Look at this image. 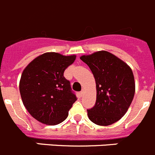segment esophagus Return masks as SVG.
Returning <instances> with one entry per match:
<instances>
[{
  "label": "esophagus",
  "instance_id": "1",
  "mask_svg": "<svg viewBox=\"0 0 155 155\" xmlns=\"http://www.w3.org/2000/svg\"><path fill=\"white\" fill-rule=\"evenodd\" d=\"M79 94H80V96L83 97V94H84V90H83V91H82L81 92L79 93Z\"/></svg>",
  "mask_w": 155,
  "mask_h": 155
}]
</instances>
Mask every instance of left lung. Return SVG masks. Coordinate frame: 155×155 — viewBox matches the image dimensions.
<instances>
[{"instance_id": "obj_1", "label": "left lung", "mask_w": 155, "mask_h": 155, "mask_svg": "<svg viewBox=\"0 0 155 155\" xmlns=\"http://www.w3.org/2000/svg\"><path fill=\"white\" fill-rule=\"evenodd\" d=\"M80 59L91 68L95 79L96 103L87 110L91 122L109 126L124 116L135 94L133 71L126 62L106 51L83 55Z\"/></svg>"}]
</instances>
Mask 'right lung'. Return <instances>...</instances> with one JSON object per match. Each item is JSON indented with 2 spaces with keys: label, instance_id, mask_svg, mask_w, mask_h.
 I'll return each mask as SVG.
<instances>
[{
  "label": "right lung",
  "instance_id": "1",
  "mask_svg": "<svg viewBox=\"0 0 155 155\" xmlns=\"http://www.w3.org/2000/svg\"><path fill=\"white\" fill-rule=\"evenodd\" d=\"M76 58L47 52L33 59L23 70L19 82L22 103L41 123L54 126L62 122L77 100L70 82L64 76V70Z\"/></svg>",
  "mask_w": 155,
  "mask_h": 155
}]
</instances>
